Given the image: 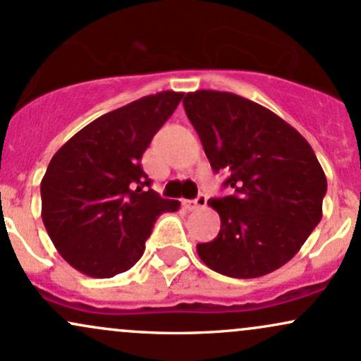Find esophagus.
<instances>
[{"label": "esophagus", "mask_w": 361, "mask_h": 361, "mask_svg": "<svg viewBox=\"0 0 361 361\" xmlns=\"http://www.w3.org/2000/svg\"><path fill=\"white\" fill-rule=\"evenodd\" d=\"M183 205L186 207L188 210H197V209H202V207L207 205V198L204 195H198L195 200H185Z\"/></svg>", "instance_id": "esophagus-1"}]
</instances>
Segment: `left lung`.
<instances>
[{
	"instance_id": "8db88e82",
	"label": "left lung",
	"mask_w": 361,
	"mask_h": 361,
	"mask_svg": "<svg viewBox=\"0 0 361 361\" xmlns=\"http://www.w3.org/2000/svg\"><path fill=\"white\" fill-rule=\"evenodd\" d=\"M185 111L214 171L234 193L212 198L221 231L197 252L210 270L258 279L299 252L322 217L326 175L310 144L258 103L227 93H186Z\"/></svg>"
}]
</instances>
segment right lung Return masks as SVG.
I'll list each match as a JSON object with an SVG mask.
<instances>
[{"label":"right lung","instance_id":"add662e5","mask_svg":"<svg viewBox=\"0 0 361 361\" xmlns=\"http://www.w3.org/2000/svg\"><path fill=\"white\" fill-rule=\"evenodd\" d=\"M181 98L159 91L109 111L52 156L40 183L42 221L74 270L93 279L130 270L156 219L180 209L151 188L140 159Z\"/></svg>","mask_w":361,"mask_h":361}]
</instances>
